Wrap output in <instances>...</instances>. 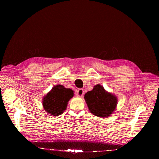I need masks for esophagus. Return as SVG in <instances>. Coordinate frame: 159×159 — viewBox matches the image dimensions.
Listing matches in <instances>:
<instances>
[{"label":"esophagus","instance_id":"esophagus-1","mask_svg":"<svg viewBox=\"0 0 159 159\" xmlns=\"http://www.w3.org/2000/svg\"><path fill=\"white\" fill-rule=\"evenodd\" d=\"M84 94V90H83L82 89H78V90H77V92H76V95H77V97H79V98H82V97L83 96Z\"/></svg>","mask_w":159,"mask_h":159}]
</instances>
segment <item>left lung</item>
Wrapping results in <instances>:
<instances>
[{
	"label": "left lung",
	"instance_id": "left-lung-1",
	"mask_svg": "<svg viewBox=\"0 0 159 159\" xmlns=\"http://www.w3.org/2000/svg\"><path fill=\"white\" fill-rule=\"evenodd\" d=\"M89 111L99 118H108L116 109L118 98L107 92L102 85L97 84L84 95Z\"/></svg>",
	"mask_w": 159,
	"mask_h": 159
}]
</instances>
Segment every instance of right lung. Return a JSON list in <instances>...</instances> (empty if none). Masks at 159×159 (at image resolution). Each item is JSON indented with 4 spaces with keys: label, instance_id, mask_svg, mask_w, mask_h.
<instances>
[{
    "label": "right lung",
    "instance_id": "obj_1",
    "mask_svg": "<svg viewBox=\"0 0 159 159\" xmlns=\"http://www.w3.org/2000/svg\"><path fill=\"white\" fill-rule=\"evenodd\" d=\"M74 96L73 90L65 88L61 85H57L43 97V109L51 116H58L63 113L68 102Z\"/></svg>",
    "mask_w": 159,
    "mask_h": 159
}]
</instances>
